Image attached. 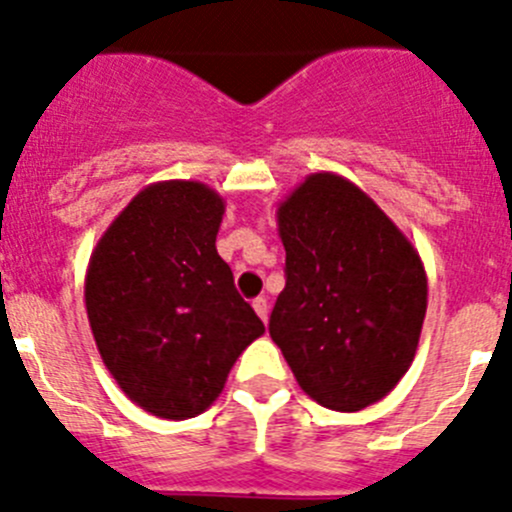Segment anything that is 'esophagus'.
<instances>
[{
    "label": "esophagus",
    "mask_w": 512,
    "mask_h": 512,
    "mask_svg": "<svg viewBox=\"0 0 512 512\" xmlns=\"http://www.w3.org/2000/svg\"><path fill=\"white\" fill-rule=\"evenodd\" d=\"M252 308H255V313L260 315L262 321L267 323V315H270V305H267V300L265 298H255V300H252Z\"/></svg>",
    "instance_id": "34e87169"
}]
</instances>
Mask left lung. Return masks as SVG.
I'll return each mask as SVG.
<instances>
[{"mask_svg": "<svg viewBox=\"0 0 512 512\" xmlns=\"http://www.w3.org/2000/svg\"><path fill=\"white\" fill-rule=\"evenodd\" d=\"M285 290L270 336L300 389L358 412L409 371L427 313V272L407 234L353 181L318 171L278 207Z\"/></svg>", "mask_w": 512, "mask_h": 512, "instance_id": "1", "label": "left lung"}]
</instances>
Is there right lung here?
I'll return each instance as SVG.
<instances>
[{
  "mask_svg": "<svg viewBox=\"0 0 512 512\" xmlns=\"http://www.w3.org/2000/svg\"><path fill=\"white\" fill-rule=\"evenodd\" d=\"M224 199L202 181H156L105 229L85 310L105 369L161 419L207 412L265 326L217 255Z\"/></svg>",
  "mask_w": 512,
  "mask_h": 512,
  "instance_id": "obj_1",
  "label": "right lung"
}]
</instances>
